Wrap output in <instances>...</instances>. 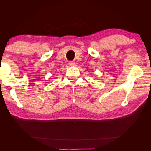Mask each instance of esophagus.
<instances>
[{
	"label": "esophagus",
	"instance_id": "34e87169",
	"mask_svg": "<svg viewBox=\"0 0 151 151\" xmlns=\"http://www.w3.org/2000/svg\"><path fill=\"white\" fill-rule=\"evenodd\" d=\"M75 65H76V63H74L73 61L69 62V65L71 66V67H73V66H75Z\"/></svg>",
	"mask_w": 151,
	"mask_h": 151
}]
</instances>
